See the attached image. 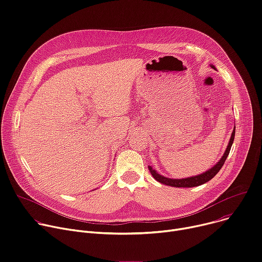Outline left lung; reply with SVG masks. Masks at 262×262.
<instances>
[{"mask_svg":"<svg viewBox=\"0 0 262 262\" xmlns=\"http://www.w3.org/2000/svg\"><path fill=\"white\" fill-rule=\"evenodd\" d=\"M211 68L215 69V67H214L213 64H211ZM234 137H235V129H233L232 132V135H231V138H230V141H229V144L227 146V149L224 154V156L222 157V159L213 166L212 168L208 169L206 172L202 173V174H199V176H194V177H190V178H186V179H169V178H166V177H163L161 174H159L156 169H154L151 166H148V169L151 173V176L155 178V180H157L158 182L162 183V184H165L167 186H171V187H183V188H190V187H195V186H200V185H203L205 183H207L208 181H210L211 179H213L214 177L216 176V173L221 170V168L223 167V165L225 164V161L226 159L228 158L229 156V152H230V149H231V146L233 144V141H234Z\"/></svg>","mask_w":262,"mask_h":262,"instance_id":"8db88e82","label":"left lung"}]
</instances>
